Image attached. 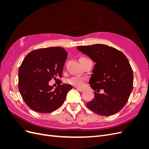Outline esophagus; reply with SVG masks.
Here are the masks:
<instances>
[{"label": "esophagus", "mask_w": 149, "mask_h": 149, "mask_svg": "<svg viewBox=\"0 0 149 149\" xmlns=\"http://www.w3.org/2000/svg\"><path fill=\"white\" fill-rule=\"evenodd\" d=\"M77 90H78V91H79V92H83V91H84V90H83V89H79V88H77Z\"/></svg>", "instance_id": "esophagus-1"}]
</instances>
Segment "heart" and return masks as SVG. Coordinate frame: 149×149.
Returning a JSON list of instances; mask_svg holds the SVG:
<instances>
[{
  "label": "heart",
  "instance_id": "1",
  "mask_svg": "<svg viewBox=\"0 0 149 149\" xmlns=\"http://www.w3.org/2000/svg\"><path fill=\"white\" fill-rule=\"evenodd\" d=\"M87 78L81 76H73L68 79V83L78 88H83L87 83Z\"/></svg>",
  "mask_w": 149,
  "mask_h": 149
}]
</instances>
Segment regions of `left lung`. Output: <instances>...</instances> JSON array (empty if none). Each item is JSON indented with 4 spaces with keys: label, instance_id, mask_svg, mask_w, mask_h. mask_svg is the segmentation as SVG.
<instances>
[{
    "label": "left lung",
    "instance_id": "obj_1",
    "mask_svg": "<svg viewBox=\"0 0 149 149\" xmlns=\"http://www.w3.org/2000/svg\"><path fill=\"white\" fill-rule=\"evenodd\" d=\"M95 63L89 81L94 97L87 107L100 116H111L120 111L133 89V71L124 54L106 45L76 47ZM103 88L104 93H99Z\"/></svg>",
    "mask_w": 149,
    "mask_h": 149
}]
</instances>
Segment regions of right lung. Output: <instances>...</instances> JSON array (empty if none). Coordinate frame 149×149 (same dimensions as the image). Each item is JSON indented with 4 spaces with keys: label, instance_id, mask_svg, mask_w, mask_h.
Here are the masks:
<instances>
[{
    "label": "right lung",
    "instance_id": "obj_1",
    "mask_svg": "<svg viewBox=\"0 0 149 149\" xmlns=\"http://www.w3.org/2000/svg\"><path fill=\"white\" fill-rule=\"evenodd\" d=\"M66 58L67 52L60 47L35 49L25 57L19 70V89L30 109L48 113L64 102L72 86L61 81L53 90L48 82L62 77Z\"/></svg>",
    "mask_w": 149,
    "mask_h": 149
}]
</instances>
